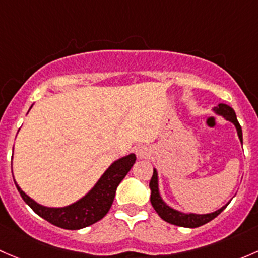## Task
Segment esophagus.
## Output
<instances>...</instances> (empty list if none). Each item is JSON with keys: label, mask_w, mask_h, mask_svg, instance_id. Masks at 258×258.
Returning a JSON list of instances; mask_svg holds the SVG:
<instances>
[{"label": "esophagus", "mask_w": 258, "mask_h": 258, "mask_svg": "<svg viewBox=\"0 0 258 258\" xmlns=\"http://www.w3.org/2000/svg\"><path fill=\"white\" fill-rule=\"evenodd\" d=\"M135 153H137L138 159H147L150 156V149L145 147V145H142V147H139L135 150Z\"/></svg>", "instance_id": "34e87169"}]
</instances>
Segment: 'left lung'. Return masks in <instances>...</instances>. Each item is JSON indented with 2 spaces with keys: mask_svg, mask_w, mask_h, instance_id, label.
I'll return each mask as SVG.
<instances>
[{
  "mask_svg": "<svg viewBox=\"0 0 258 258\" xmlns=\"http://www.w3.org/2000/svg\"><path fill=\"white\" fill-rule=\"evenodd\" d=\"M215 114L222 116V118L226 119L227 121H231V123L235 125L236 130H237L238 139H240L241 144H242V129H241L240 123H238L237 118H236V113L230 105L224 104V103H220L217 107H215L212 109ZM149 187H150V203L153 205L154 210L156 211V214L164 220V221L169 222L171 225H176V226L181 227H199L203 226V225L208 224V222L214 220L215 217L219 216L226 206L230 204V201L225 206L220 208L219 210L214 212H210V214H194V212H181L179 210H175L170 208L168 204L163 200L160 195V191H159V176H158V170L154 169L153 176H151L150 184H149Z\"/></svg>",
  "mask_w": 258,
  "mask_h": 258,
  "instance_id": "8db88e82",
  "label": "left lung"
}]
</instances>
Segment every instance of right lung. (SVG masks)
I'll use <instances>...</instances> for the list:
<instances>
[{
  "label": "right lung",
  "mask_w": 258,
  "mask_h": 258,
  "mask_svg": "<svg viewBox=\"0 0 258 258\" xmlns=\"http://www.w3.org/2000/svg\"><path fill=\"white\" fill-rule=\"evenodd\" d=\"M135 160H137V156L133 153L123 158H119L118 160L110 164L109 168L103 172L94 186L90 188L83 198L63 208H48V206L41 205L31 199L18 186L16 180H13L25 203L38 216L60 228L81 230V228L95 224L108 214L114 201L116 187L133 168Z\"/></svg>",
  "instance_id": "1"
}]
</instances>
